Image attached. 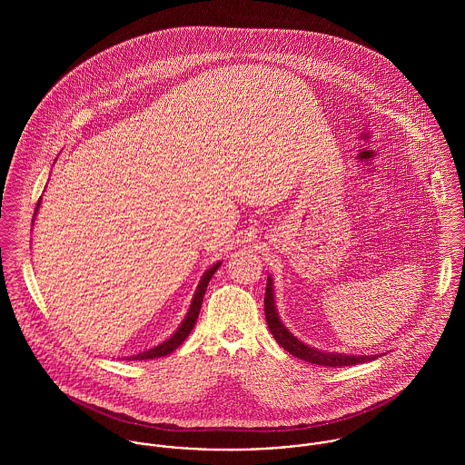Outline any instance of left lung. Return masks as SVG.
Returning a JSON list of instances; mask_svg holds the SVG:
<instances>
[{"label":"left lung","instance_id":"left-lung-1","mask_svg":"<svg viewBox=\"0 0 465 465\" xmlns=\"http://www.w3.org/2000/svg\"><path fill=\"white\" fill-rule=\"evenodd\" d=\"M265 317L268 330L273 334L275 341L288 351L290 354H293L299 360L315 363V365H324V367H345V365H358V363H365V361H372L376 356H354V354H331V352H324L319 351L315 347H310L306 343H302L301 340H297L292 332L288 331L275 310V302H273V284L272 279H266L265 292Z\"/></svg>","mask_w":465,"mask_h":465}]
</instances>
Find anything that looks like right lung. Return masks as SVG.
I'll use <instances>...</instances> for the list:
<instances>
[{
  "label": "right lung",
  "instance_id": "right-lung-1",
  "mask_svg": "<svg viewBox=\"0 0 465 465\" xmlns=\"http://www.w3.org/2000/svg\"><path fill=\"white\" fill-rule=\"evenodd\" d=\"M39 203H41V199L37 202L35 213H37V209H39ZM220 265H222V263L218 262L216 265H213L209 270H205V273L202 275L199 288H197V292H195V295H193V301H192V306H190V310H188V313H186V319H184L183 324L179 326V330L173 332L166 341L159 343L157 347H153V349H150V351H144V352H139V354H134V356H129L127 360H152V358L166 356V354L173 352V351L188 338V334L192 332L195 322H197V319H199L200 308H202V301H203V293H205V290H207V284H209L211 277L214 275V272L218 270V266Z\"/></svg>",
  "mask_w": 465,
  "mask_h": 465
}]
</instances>
